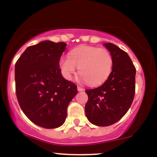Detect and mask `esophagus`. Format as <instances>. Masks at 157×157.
Returning a JSON list of instances; mask_svg holds the SVG:
<instances>
[{
	"instance_id": "1",
	"label": "esophagus",
	"mask_w": 157,
	"mask_h": 157,
	"mask_svg": "<svg viewBox=\"0 0 157 157\" xmlns=\"http://www.w3.org/2000/svg\"><path fill=\"white\" fill-rule=\"evenodd\" d=\"M77 90H78L79 91H83V89H82V87H80V86H77Z\"/></svg>"
}]
</instances>
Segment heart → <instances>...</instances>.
Listing matches in <instances>:
<instances>
[{
    "mask_svg": "<svg viewBox=\"0 0 157 157\" xmlns=\"http://www.w3.org/2000/svg\"><path fill=\"white\" fill-rule=\"evenodd\" d=\"M113 64V57L109 50L90 46L75 48L69 57H63L60 60L65 78L70 80L79 67L81 79L91 86L105 82L112 71Z\"/></svg>",
    "mask_w": 157,
    "mask_h": 157,
    "instance_id": "b5f03b06",
    "label": "heart"
}]
</instances>
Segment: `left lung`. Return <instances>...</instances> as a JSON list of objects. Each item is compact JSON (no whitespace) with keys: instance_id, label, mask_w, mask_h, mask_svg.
Segmentation results:
<instances>
[{"instance_id":"left-lung-1","label":"left lung","mask_w":157,"mask_h":157,"mask_svg":"<svg viewBox=\"0 0 157 157\" xmlns=\"http://www.w3.org/2000/svg\"><path fill=\"white\" fill-rule=\"evenodd\" d=\"M104 46L113 57L112 71L102 86L86 90L89 97L86 115L97 126H109L119 121L128 111L135 94L136 68L130 57L116 45L109 43Z\"/></svg>"}]
</instances>
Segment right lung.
Instances as JSON below:
<instances>
[{
    "label": "right lung",
    "mask_w": 157,
    "mask_h": 157,
    "mask_svg": "<svg viewBox=\"0 0 157 157\" xmlns=\"http://www.w3.org/2000/svg\"><path fill=\"white\" fill-rule=\"evenodd\" d=\"M66 44L45 40L29 46L15 63V91L25 115L45 128L64 123L77 86L61 75L60 60Z\"/></svg>",
    "instance_id": "obj_1"
}]
</instances>
